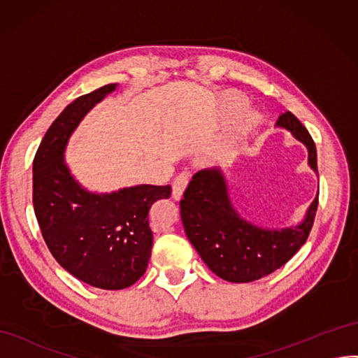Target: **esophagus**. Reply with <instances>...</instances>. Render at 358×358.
Listing matches in <instances>:
<instances>
[{
	"instance_id": "obj_1",
	"label": "esophagus",
	"mask_w": 358,
	"mask_h": 358,
	"mask_svg": "<svg viewBox=\"0 0 358 358\" xmlns=\"http://www.w3.org/2000/svg\"><path fill=\"white\" fill-rule=\"evenodd\" d=\"M188 179H189V175L188 173H180V175L173 180V199L175 200H180L182 196H183V191H185L187 185H188Z\"/></svg>"
}]
</instances>
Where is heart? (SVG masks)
Segmentation results:
<instances>
[{"label":"heart","instance_id":"heart-1","mask_svg":"<svg viewBox=\"0 0 358 358\" xmlns=\"http://www.w3.org/2000/svg\"><path fill=\"white\" fill-rule=\"evenodd\" d=\"M248 103L250 101L244 93H241L238 90L223 92L218 101L220 119L224 123L236 120L238 115L247 109ZM262 122H264L262 114H260L256 108L248 110L234 124V128H231L226 140L223 141V144H221V148L218 150V159L235 158L238 153L247 146L248 141H251V138L257 134L260 127H262Z\"/></svg>","mask_w":358,"mask_h":358}]
</instances>
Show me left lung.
<instances>
[{"mask_svg":"<svg viewBox=\"0 0 358 358\" xmlns=\"http://www.w3.org/2000/svg\"><path fill=\"white\" fill-rule=\"evenodd\" d=\"M275 127L291 132L307 149V166L317 176L316 146L301 122L286 111ZM316 209L317 194L296 224L259 226L238 210L230 197L226 171L220 167L197 171L180 200L189 243L212 273L231 283L255 282L283 266L306 243Z\"/></svg>","mask_w":358,"mask_h":358,"instance_id":"obj_1","label":"left lung"}]
</instances>
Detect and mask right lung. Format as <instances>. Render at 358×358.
<instances>
[{
  "mask_svg": "<svg viewBox=\"0 0 358 358\" xmlns=\"http://www.w3.org/2000/svg\"><path fill=\"white\" fill-rule=\"evenodd\" d=\"M119 84L75 99L45 134L33 162V203L45 243L67 273L107 291L132 286L146 273L153 234L149 210L169 199L170 185H132L111 192L87 189L66 162L83 119Z\"/></svg>",
  "mask_w": 358,
  "mask_h": 358,
  "instance_id": "1",
  "label": "right lung"
}]
</instances>
